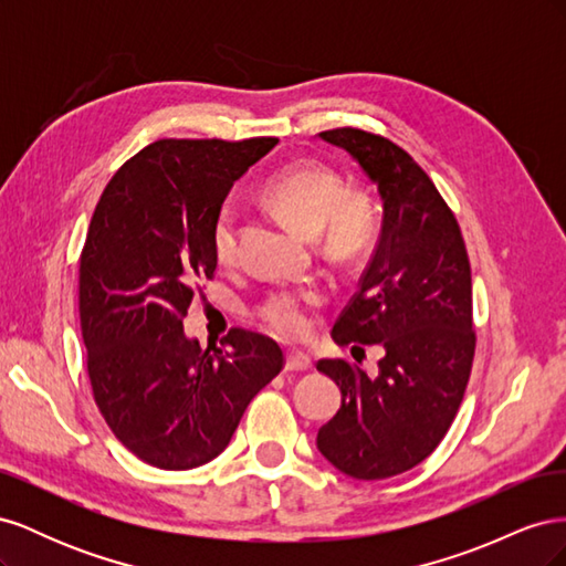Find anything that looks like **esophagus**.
Segmentation results:
<instances>
[{
  "label": "esophagus",
  "instance_id": "obj_1",
  "mask_svg": "<svg viewBox=\"0 0 566 566\" xmlns=\"http://www.w3.org/2000/svg\"><path fill=\"white\" fill-rule=\"evenodd\" d=\"M285 368L287 370H310L312 368V358L306 356V354H302V352H287Z\"/></svg>",
  "mask_w": 566,
  "mask_h": 566
}]
</instances>
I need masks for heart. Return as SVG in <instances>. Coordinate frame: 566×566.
<instances>
[{"instance_id": "obj_1", "label": "heart", "mask_w": 566, "mask_h": 566, "mask_svg": "<svg viewBox=\"0 0 566 566\" xmlns=\"http://www.w3.org/2000/svg\"><path fill=\"white\" fill-rule=\"evenodd\" d=\"M264 198L290 224L316 235L325 229V248L333 254H352L368 233L366 202L345 193V184L331 167L321 163H295L279 169L264 184ZM217 264L231 266L238 256V210L233 202L219 205L210 231ZM325 295L316 285L285 287L260 304V318L281 337H304L314 325V312Z\"/></svg>"}]
</instances>
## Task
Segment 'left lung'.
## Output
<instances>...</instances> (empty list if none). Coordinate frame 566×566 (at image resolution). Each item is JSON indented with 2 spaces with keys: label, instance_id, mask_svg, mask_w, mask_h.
<instances>
[{
  "label": "left lung",
  "instance_id": "8db88e82",
  "mask_svg": "<svg viewBox=\"0 0 566 566\" xmlns=\"http://www.w3.org/2000/svg\"><path fill=\"white\" fill-rule=\"evenodd\" d=\"M318 136L345 148L382 198L378 248L333 325L342 347L382 345L378 378L345 358L316 364L342 391L316 447L368 482L420 465L465 397L476 345L470 260L447 200L401 146L356 127Z\"/></svg>",
  "mask_w": 566,
  "mask_h": 566
}]
</instances>
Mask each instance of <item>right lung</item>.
Here are the masks:
<instances>
[{
  "instance_id": "obj_1",
  "label": "right lung",
  "mask_w": 566,
  "mask_h": 566,
  "mask_svg": "<svg viewBox=\"0 0 566 566\" xmlns=\"http://www.w3.org/2000/svg\"><path fill=\"white\" fill-rule=\"evenodd\" d=\"M276 144L160 139L117 169L94 210L80 254L92 394L111 432L153 468L217 458L254 394L283 370L266 335L231 328L221 349L184 335L198 281L217 269L214 212Z\"/></svg>"
}]
</instances>
